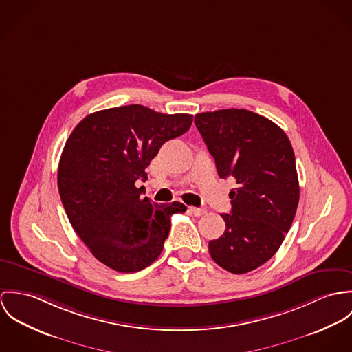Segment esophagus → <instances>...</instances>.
<instances>
[{"instance_id":"obj_1","label":"esophagus","mask_w":352,"mask_h":352,"mask_svg":"<svg viewBox=\"0 0 352 352\" xmlns=\"http://www.w3.org/2000/svg\"><path fill=\"white\" fill-rule=\"evenodd\" d=\"M188 210H189V213H190V214L197 216V217L204 216V214L206 213V210H205V209H202V208H195V206H190Z\"/></svg>"}]
</instances>
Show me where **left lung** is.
Wrapping results in <instances>:
<instances>
[{
	"instance_id": "obj_1",
	"label": "left lung",
	"mask_w": 352,
	"mask_h": 352,
	"mask_svg": "<svg viewBox=\"0 0 352 352\" xmlns=\"http://www.w3.org/2000/svg\"><path fill=\"white\" fill-rule=\"evenodd\" d=\"M195 122L219 177L239 185L209 254L230 273L252 272L273 258L296 216L300 185L290 140L272 120L245 109L198 113Z\"/></svg>"
}]
</instances>
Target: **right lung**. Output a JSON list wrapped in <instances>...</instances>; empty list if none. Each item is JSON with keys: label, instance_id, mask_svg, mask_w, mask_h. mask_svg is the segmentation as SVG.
Returning a JSON list of instances; mask_svg holds the SVG:
<instances>
[{"label": "right lung", "instance_id": "right-lung-1", "mask_svg": "<svg viewBox=\"0 0 352 352\" xmlns=\"http://www.w3.org/2000/svg\"><path fill=\"white\" fill-rule=\"evenodd\" d=\"M192 115H164L143 105L94 112L67 139L58 167L66 214L90 252L120 273L150 266L163 251L181 202L142 198L138 179L160 147L189 131Z\"/></svg>", "mask_w": 352, "mask_h": 352}]
</instances>
